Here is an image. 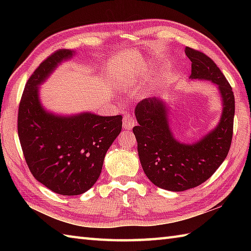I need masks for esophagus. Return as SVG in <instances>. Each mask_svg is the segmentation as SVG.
Listing matches in <instances>:
<instances>
[{"mask_svg":"<svg viewBox=\"0 0 251 251\" xmlns=\"http://www.w3.org/2000/svg\"><path fill=\"white\" fill-rule=\"evenodd\" d=\"M136 125V121L129 113H125L123 116V127L125 129H131Z\"/></svg>","mask_w":251,"mask_h":251,"instance_id":"34e87169","label":"esophagus"}]
</instances>
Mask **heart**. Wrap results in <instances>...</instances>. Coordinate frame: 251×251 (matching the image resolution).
<instances>
[{
	"label": "heart",
	"mask_w": 251,
	"mask_h": 251,
	"mask_svg": "<svg viewBox=\"0 0 251 251\" xmlns=\"http://www.w3.org/2000/svg\"><path fill=\"white\" fill-rule=\"evenodd\" d=\"M145 67H142V68H139V69H137V70L135 71V73H132L131 74V75H130V79H132V78H137L138 76H140V74L143 72V71H145Z\"/></svg>",
	"instance_id": "obj_1"
}]
</instances>
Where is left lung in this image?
<instances>
[{
	"mask_svg": "<svg viewBox=\"0 0 251 251\" xmlns=\"http://www.w3.org/2000/svg\"><path fill=\"white\" fill-rule=\"evenodd\" d=\"M192 61L190 79L217 85L222 102L220 121L214 129L193 143L180 142L169 125L168 104L161 97L147 98L135 109L134 135L143 172L153 184L181 192L205 182L225 161L231 147L235 100L231 85L209 57L185 47Z\"/></svg>",
	"mask_w": 251,
	"mask_h": 251,
	"instance_id": "left-lung-1",
	"label": "left lung"
}]
</instances>
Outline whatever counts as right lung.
Segmentation results:
<instances>
[{"mask_svg":"<svg viewBox=\"0 0 251 251\" xmlns=\"http://www.w3.org/2000/svg\"><path fill=\"white\" fill-rule=\"evenodd\" d=\"M74 55L60 50L42 62L25 84L18 110V136L31 174L68 196L83 194L96 183L105 153L122 130V115H58L42 104L40 85Z\"/></svg>","mask_w":251,"mask_h":251,"instance_id":"right-lung-1","label":"right lung"}]
</instances>
